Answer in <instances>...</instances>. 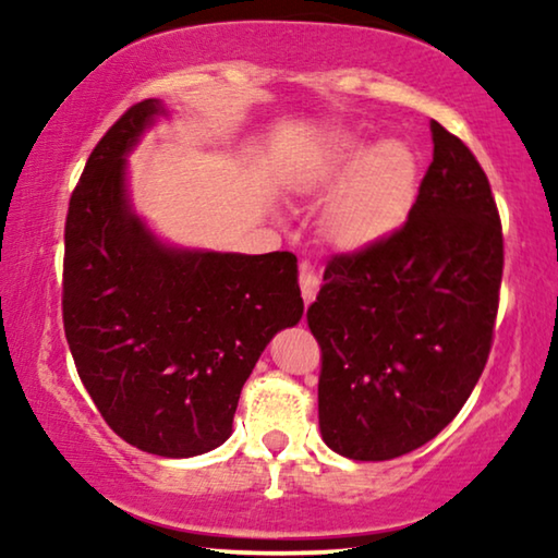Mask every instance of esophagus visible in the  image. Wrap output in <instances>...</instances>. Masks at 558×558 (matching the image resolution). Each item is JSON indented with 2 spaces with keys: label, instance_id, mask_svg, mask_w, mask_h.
I'll use <instances>...</instances> for the list:
<instances>
[{
  "label": "esophagus",
  "instance_id": "34e87169",
  "mask_svg": "<svg viewBox=\"0 0 558 558\" xmlns=\"http://www.w3.org/2000/svg\"><path fill=\"white\" fill-rule=\"evenodd\" d=\"M300 289H302V296H304V302H315V296H317V292H319V277H317V271L312 269L310 264H302L300 266Z\"/></svg>",
  "mask_w": 558,
  "mask_h": 558
}]
</instances>
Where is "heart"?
I'll return each instance as SVG.
<instances>
[{"mask_svg":"<svg viewBox=\"0 0 558 558\" xmlns=\"http://www.w3.org/2000/svg\"><path fill=\"white\" fill-rule=\"evenodd\" d=\"M422 162L401 140L365 144L355 134H327L294 185L304 195L338 187L325 210V235L338 248L355 251L384 239L407 218L418 193Z\"/></svg>","mask_w":558,"mask_h":558,"instance_id":"1","label":"heart"}]
</instances>
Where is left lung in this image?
<instances>
[{"label":"left lung","mask_w":558,"mask_h":558,"mask_svg":"<svg viewBox=\"0 0 558 558\" xmlns=\"http://www.w3.org/2000/svg\"><path fill=\"white\" fill-rule=\"evenodd\" d=\"M434 159L409 220L327 264L310 330L323 348L319 432L342 457L384 462L460 414L490 353L502 233L472 151L432 121Z\"/></svg>","instance_id":"left-lung-1"}]
</instances>
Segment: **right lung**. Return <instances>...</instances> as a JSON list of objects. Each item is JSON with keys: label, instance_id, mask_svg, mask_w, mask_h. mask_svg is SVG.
Listing matches in <instances>:
<instances>
[{"label": "right lung", "instance_id": "add662e5", "mask_svg": "<svg viewBox=\"0 0 558 558\" xmlns=\"http://www.w3.org/2000/svg\"><path fill=\"white\" fill-rule=\"evenodd\" d=\"M165 117L147 98L90 151L65 220L63 325L106 424L142 452L180 460L231 437L243 384L304 302L289 251L178 246L136 213L129 155Z\"/></svg>", "mask_w": 558, "mask_h": 558}]
</instances>
